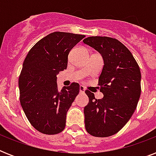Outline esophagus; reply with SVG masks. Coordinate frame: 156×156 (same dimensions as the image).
Returning <instances> with one entry per match:
<instances>
[{"label":"esophagus","mask_w":156,"mask_h":156,"mask_svg":"<svg viewBox=\"0 0 156 156\" xmlns=\"http://www.w3.org/2000/svg\"><path fill=\"white\" fill-rule=\"evenodd\" d=\"M79 91H80V93L85 92V87H84L83 86H80V87H79Z\"/></svg>","instance_id":"1"}]
</instances>
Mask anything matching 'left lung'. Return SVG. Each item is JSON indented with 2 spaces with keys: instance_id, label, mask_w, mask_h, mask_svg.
I'll return each mask as SVG.
<instances>
[{
  "instance_id": "8db88e82",
  "label": "left lung",
  "mask_w": 156,
  "mask_h": 156,
  "mask_svg": "<svg viewBox=\"0 0 156 156\" xmlns=\"http://www.w3.org/2000/svg\"><path fill=\"white\" fill-rule=\"evenodd\" d=\"M100 52L104 67L99 78L104 97L96 100L89 90L84 108L86 129L95 137H109L123 128L138 105L141 95V72L130 51L119 40L106 36L83 40Z\"/></svg>"
}]
</instances>
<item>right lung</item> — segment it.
Masks as SVG:
<instances>
[{"label": "right lung", "instance_id": "right-lung-1", "mask_svg": "<svg viewBox=\"0 0 156 156\" xmlns=\"http://www.w3.org/2000/svg\"><path fill=\"white\" fill-rule=\"evenodd\" d=\"M84 37L51 33L38 41L26 56L18 80L21 106L40 133L56 134L66 127V114L79 93V84L73 83L59 90L56 75L66 69L70 50Z\"/></svg>", "mask_w": 156, "mask_h": 156}]
</instances>
